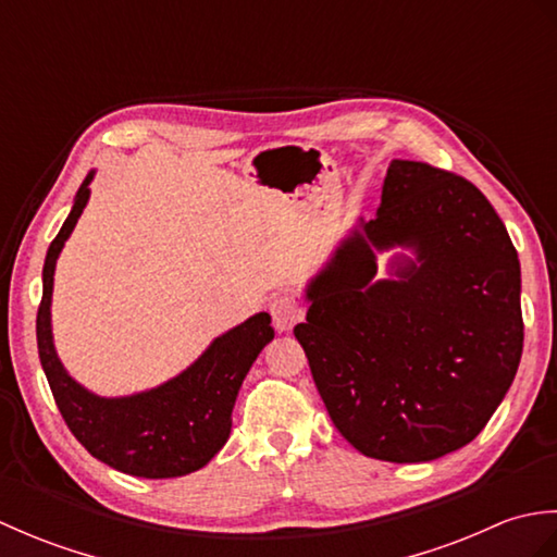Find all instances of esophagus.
<instances>
[{"instance_id": "obj_1", "label": "esophagus", "mask_w": 557, "mask_h": 557, "mask_svg": "<svg viewBox=\"0 0 557 557\" xmlns=\"http://www.w3.org/2000/svg\"><path fill=\"white\" fill-rule=\"evenodd\" d=\"M270 315H272V325L280 333H287L294 325H297L304 318L301 304L292 297V294H282V297H275L270 301Z\"/></svg>"}]
</instances>
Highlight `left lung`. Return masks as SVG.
Segmentation results:
<instances>
[{"instance_id":"8db88e82","label":"left lung","mask_w":557,"mask_h":557,"mask_svg":"<svg viewBox=\"0 0 557 557\" xmlns=\"http://www.w3.org/2000/svg\"><path fill=\"white\" fill-rule=\"evenodd\" d=\"M418 263L371 283L372 248ZM519 258L465 176L393 160L377 215L342 242L294 337L335 429L361 455L411 465L465 447L510 389L524 345Z\"/></svg>"}]
</instances>
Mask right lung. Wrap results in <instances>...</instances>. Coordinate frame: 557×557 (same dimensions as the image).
<instances>
[{
	"instance_id": "obj_1",
	"label": "right lung",
	"mask_w": 557,
	"mask_h": 557,
	"mask_svg": "<svg viewBox=\"0 0 557 557\" xmlns=\"http://www.w3.org/2000/svg\"><path fill=\"white\" fill-rule=\"evenodd\" d=\"M90 180L92 174L81 184L74 208L47 248L38 309L42 371L69 431L92 457L140 479L186 476L206 467L227 443L236 395L275 330L268 313H256L212 342L184 373L140 395L108 399L71 381L52 345L50 301L57 258L88 203Z\"/></svg>"
}]
</instances>
